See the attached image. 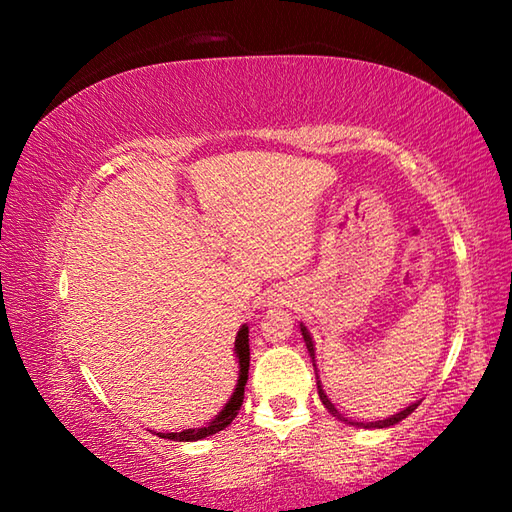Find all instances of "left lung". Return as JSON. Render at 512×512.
<instances>
[{
	"instance_id": "8db88e82",
	"label": "left lung",
	"mask_w": 512,
	"mask_h": 512,
	"mask_svg": "<svg viewBox=\"0 0 512 512\" xmlns=\"http://www.w3.org/2000/svg\"><path fill=\"white\" fill-rule=\"evenodd\" d=\"M299 328H301V336H303V341H306V347H308V354H310V358H312V365H314V374H317V361H314V341H312V336H310V332H308V328L303 323H299ZM317 389H319V398H321V402H323V407L328 409V413H332V416L336 418V420H341V422H345V424H352V427H358V429H387V427H394V424H398L400 420H405L411 411H416V407L420 405V400H416V402H411V405L407 407V409H402V411H398V413H394V416H389V418H385V420H376V422H356V420H347L343 413L336 409L334 405H332V400L328 398V394H325V389H323V385H321V380H319V374H317Z\"/></svg>"
}]
</instances>
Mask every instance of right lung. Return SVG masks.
<instances>
[{
    "label": "right lung",
    "instance_id": "right-lung-1",
    "mask_svg": "<svg viewBox=\"0 0 512 512\" xmlns=\"http://www.w3.org/2000/svg\"><path fill=\"white\" fill-rule=\"evenodd\" d=\"M235 356L239 363V374H237V385L233 389V396L228 398L226 405L222 407V411L206 424V427L200 429H184L178 433H156V436L165 438V440H173V442H195V440H204L213 436V433L224 431L228 424L235 420V416L239 413V407L244 402V387L248 380V367H250V347H248V325H242L239 328L237 336H235Z\"/></svg>",
    "mask_w": 512,
    "mask_h": 512
}]
</instances>
